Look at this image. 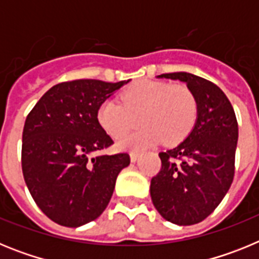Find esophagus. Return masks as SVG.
Returning <instances> with one entry per match:
<instances>
[{
    "label": "esophagus",
    "instance_id": "esophagus-1",
    "mask_svg": "<svg viewBox=\"0 0 259 259\" xmlns=\"http://www.w3.org/2000/svg\"><path fill=\"white\" fill-rule=\"evenodd\" d=\"M130 158H131V162H136V161H137V158H139V153L132 152L131 154H130Z\"/></svg>",
    "mask_w": 259,
    "mask_h": 259
}]
</instances>
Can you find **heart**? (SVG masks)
<instances>
[{"instance_id": "heart-1", "label": "heart", "mask_w": 259, "mask_h": 259, "mask_svg": "<svg viewBox=\"0 0 259 259\" xmlns=\"http://www.w3.org/2000/svg\"><path fill=\"white\" fill-rule=\"evenodd\" d=\"M122 104L106 100L98 107L97 120L107 135L119 139L138 125L139 132L122 138L118 148L139 150L157 145L182 143L193 130L198 116L197 100L184 84L140 80L124 89Z\"/></svg>"}]
</instances>
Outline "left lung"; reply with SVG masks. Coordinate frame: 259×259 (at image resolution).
Masks as SVG:
<instances>
[{"label": "left lung", "mask_w": 259, "mask_h": 259, "mask_svg": "<svg viewBox=\"0 0 259 259\" xmlns=\"http://www.w3.org/2000/svg\"><path fill=\"white\" fill-rule=\"evenodd\" d=\"M180 80L197 100L198 116L191 134L159 153L162 168L150 182L157 211L178 226L202 222L230 189L235 174L239 127L233 107L218 85L189 72L158 75Z\"/></svg>", "instance_id": "8db88e82"}]
</instances>
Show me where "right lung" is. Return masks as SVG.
<instances>
[{
	"mask_svg": "<svg viewBox=\"0 0 259 259\" xmlns=\"http://www.w3.org/2000/svg\"><path fill=\"white\" fill-rule=\"evenodd\" d=\"M130 83L81 79L57 84L38 100L23 128L22 170L41 211L65 227L97 219L109 205L127 153H93L113 144L98 107Z\"/></svg>",
	"mask_w": 259,
	"mask_h": 259,
	"instance_id": "1",
	"label": "right lung"
}]
</instances>
